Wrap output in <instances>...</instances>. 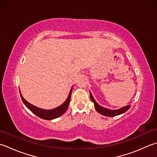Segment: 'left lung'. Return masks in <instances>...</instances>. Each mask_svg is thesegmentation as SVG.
Returning <instances> with one entry per match:
<instances>
[{"label": "left lung", "instance_id": "1", "mask_svg": "<svg viewBox=\"0 0 157 157\" xmlns=\"http://www.w3.org/2000/svg\"><path fill=\"white\" fill-rule=\"evenodd\" d=\"M89 94H90V98L91 100L94 102V106L95 110H97L98 113H99L100 114L104 115V116H106V117H115L117 116V115H120L121 114H123L127 112L128 110L130 108V105H125V106L119 108V109H117V110H110L108 109V108H104L101 105H99L96 101L95 100V99L93 97V95L91 94V91H89Z\"/></svg>", "mask_w": 157, "mask_h": 157}]
</instances>
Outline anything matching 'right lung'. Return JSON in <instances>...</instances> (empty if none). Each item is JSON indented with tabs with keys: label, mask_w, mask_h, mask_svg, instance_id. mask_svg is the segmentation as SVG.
Returning a JSON list of instances; mask_svg holds the SVG:
<instances>
[{
	"label": "right lung",
	"mask_w": 157,
	"mask_h": 157,
	"mask_svg": "<svg viewBox=\"0 0 157 157\" xmlns=\"http://www.w3.org/2000/svg\"><path fill=\"white\" fill-rule=\"evenodd\" d=\"M72 89H73V86L72 87L71 89H70L68 96L66 100L63 102L62 105H60L59 106L51 110L42 109V108L35 106V105L31 104L30 103H29V102L25 100V99L23 98V96H22L20 90V96L22 100V101L24 102V104H25V106H26L28 109L32 112V113H33L34 114H36L37 117L40 118V119H43L44 120H53V119H56V118L59 117L60 116H62V114L65 113V112L66 111L67 108H68L70 104V97H71Z\"/></svg>",
	"instance_id": "right-lung-1"
}]
</instances>
